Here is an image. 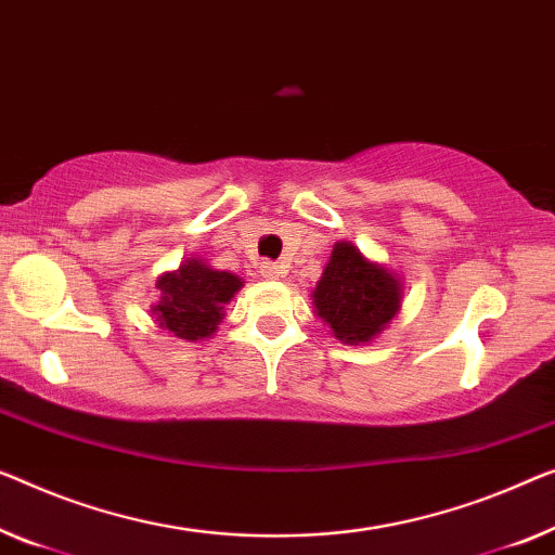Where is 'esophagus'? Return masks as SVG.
<instances>
[{
    "label": "esophagus",
    "mask_w": 555,
    "mask_h": 555,
    "mask_svg": "<svg viewBox=\"0 0 555 555\" xmlns=\"http://www.w3.org/2000/svg\"><path fill=\"white\" fill-rule=\"evenodd\" d=\"M259 274L263 279H279L281 274H284V269H281L279 263H274V261H263L259 267Z\"/></svg>",
    "instance_id": "esophagus-1"
}]
</instances>
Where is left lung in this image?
Segmentation results:
<instances>
[{"mask_svg":"<svg viewBox=\"0 0 555 555\" xmlns=\"http://www.w3.org/2000/svg\"><path fill=\"white\" fill-rule=\"evenodd\" d=\"M313 309L338 341L369 344L401 309V281L369 261L351 242H338L313 288Z\"/></svg>","mask_w":555,"mask_h":555,"instance_id":"1","label":"left lung"}]
</instances>
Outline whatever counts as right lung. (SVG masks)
Here are the masks:
<instances>
[{"instance_id": "add662e5", "label": "right lung", "mask_w": 555, "mask_h": 555, "mask_svg": "<svg viewBox=\"0 0 555 555\" xmlns=\"http://www.w3.org/2000/svg\"><path fill=\"white\" fill-rule=\"evenodd\" d=\"M244 281L231 271H219L204 259H186L177 271L156 281L159 304L152 313L164 331L184 341L209 338L224 319V304L231 301Z\"/></svg>"}]
</instances>
